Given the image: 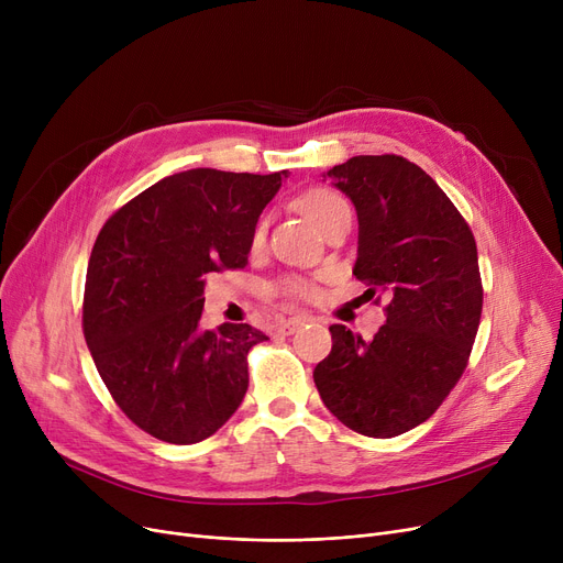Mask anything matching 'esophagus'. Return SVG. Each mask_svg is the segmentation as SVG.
<instances>
[{"label": "esophagus", "instance_id": "34e87169", "mask_svg": "<svg viewBox=\"0 0 563 563\" xmlns=\"http://www.w3.org/2000/svg\"><path fill=\"white\" fill-rule=\"evenodd\" d=\"M310 317H306V314H297V317H289V319H285V321H280V331L285 333V335H291V333H297L303 323L308 321Z\"/></svg>", "mask_w": 563, "mask_h": 563}]
</instances>
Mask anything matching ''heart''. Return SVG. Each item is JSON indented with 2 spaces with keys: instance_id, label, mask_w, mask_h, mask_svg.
I'll use <instances>...</instances> for the list:
<instances>
[{
  "instance_id": "1",
  "label": "heart",
  "mask_w": 563,
  "mask_h": 563,
  "mask_svg": "<svg viewBox=\"0 0 563 563\" xmlns=\"http://www.w3.org/2000/svg\"><path fill=\"white\" fill-rule=\"evenodd\" d=\"M299 210L321 232L327 230L335 219H340L344 214H351L349 202L340 194H335L331 189H323V187L306 191L299 198ZM262 242H264V223H260L255 234H253V244L255 246H260ZM274 291L283 294V297H289V299H306V297H310V294H312V283L306 280V278H299V276H287V278H280L274 285Z\"/></svg>"
}]
</instances>
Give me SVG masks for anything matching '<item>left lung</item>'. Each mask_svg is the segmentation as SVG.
I'll return each instance as SVG.
<instances>
[{"label": "left lung", "mask_w": 563, "mask_h": 563, "mask_svg": "<svg viewBox=\"0 0 563 563\" xmlns=\"http://www.w3.org/2000/svg\"><path fill=\"white\" fill-rule=\"evenodd\" d=\"M329 177L358 212L353 276L388 306L369 342L333 323L314 386L351 431L395 438L427 422L467 367L484 306L477 242L448 194L406 157H351Z\"/></svg>", "instance_id": "1"}]
</instances>
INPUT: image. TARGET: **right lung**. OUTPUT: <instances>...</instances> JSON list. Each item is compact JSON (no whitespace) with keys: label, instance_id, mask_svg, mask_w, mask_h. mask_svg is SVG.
Here are the masks:
<instances>
[{"label":"right lung","instance_id":"obj_1","mask_svg":"<svg viewBox=\"0 0 563 563\" xmlns=\"http://www.w3.org/2000/svg\"><path fill=\"white\" fill-rule=\"evenodd\" d=\"M287 170L191 168L147 187L102 225L84 285L81 329L113 401L145 433L194 445L249 390V323L202 329V276L244 269L257 219Z\"/></svg>","mask_w":563,"mask_h":563}]
</instances>
